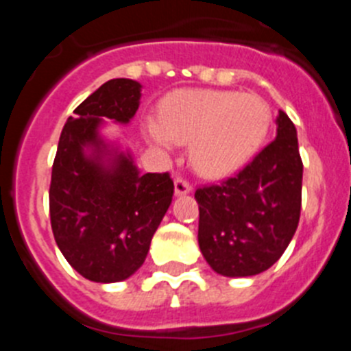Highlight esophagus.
<instances>
[{
  "mask_svg": "<svg viewBox=\"0 0 351 351\" xmlns=\"http://www.w3.org/2000/svg\"><path fill=\"white\" fill-rule=\"evenodd\" d=\"M173 190H176V195H188L191 191V184L186 179L182 178H178L176 181H173Z\"/></svg>",
  "mask_w": 351,
  "mask_h": 351,
  "instance_id": "1",
  "label": "esophagus"
}]
</instances>
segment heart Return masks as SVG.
Instances as JSON below:
<instances>
[{
  "mask_svg": "<svg viewBox=\"0 0 351 351\" xmlns=\"http://www.w3.org/2000/svg\"><path fill=\"white\" fill-rule=\"evenodd\" d=\"M271 108L256 95L178 91L161 105V119L145 121L149 142L163 151L190 142V161L204 178L235 172L260 149Z\"/></svg>",
  "mask_w": 351,
  "mask_h": 351,
  "instance_id": "b5f03b06",
  "label": "heart"
}]
</instances>
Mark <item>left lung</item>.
<instances>
[{
	"label": "left lung",
	"mask_w": 351,
	"mask_h": 351,
	"mask_svg": "<svg viewBox=\"0 0 351 351\" xmlns=\"http://www.w3.org/2000/svg\"><path fill=\"white\" fill-rule=\"evenodd\" d=\"M198 246L214 272L247 278L272 267L295 234L302 200L297 130L280 110L276 138L235 178L198 188Z\"/></svg>",
	"instance_id": "1"
}]
</instances>
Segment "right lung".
I'll list each match as a JSON object with an SVG mask.
<instances>
[{"label":"right lung","instance_id":"1","mask_svg":"<svg viewBox=\"0 0 351 351\" xmlns=\"http://www.w3.org/2000/svg\"><path fill=\"white\" fill-rule=\"evenodd\" d=\"M142 84L112 79L68 117L52 165L49 209L58 247L86 280H128L147 256L151 239L172 204L169 173H144L130 149L108 141L107 121L128 125Z\"/></svg>","mask_w":351,"mask_h":351}]
</instances>
